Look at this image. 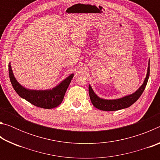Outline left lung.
I'll use <instances>...</instances> for the list:
<instances>
[{"label": "left lung", "mask_w": 160, "mask_h": 160, "mask_svg": "<svg viewBox=\"0 0 160 160\" xmlns=\"http://www.w3.org/2000/svg\"><path fill=\"white\" fill-rule=\"evenodd\" d=\"M149 76H150V60L148 62L147 74H146V77L142 85L135 92L114 99L101 98V97L97 95L93 89L92 88L91 85H89V94H90L91 102L94 107L102 111H117L128 108L131 107L132 104H133L141 96L146 85H147Z\"/></svg>", "instance_id": "1"}]
</instances>
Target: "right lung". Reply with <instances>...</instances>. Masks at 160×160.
<instances>
[{
  "mask_svg": "<svg viewBox=\"0 0 160 160\" xmlns=\"http://www.w3.org/2000/svg\"><path fill=\"white\" fill-rule=\"evenodd\" d=\"M9 76L12 85L21 98L25 99L34 106L43 109H53L61 104L74 73L70 74L55 87L48 90H32L26 88L16 80L10 62L8 64Z\"/></svg>",
  "mask_w": 160,
  "mask_h": 160,
  "instance_id": "right-lung-1",
  "label": "right lung"
}]
</instances>
